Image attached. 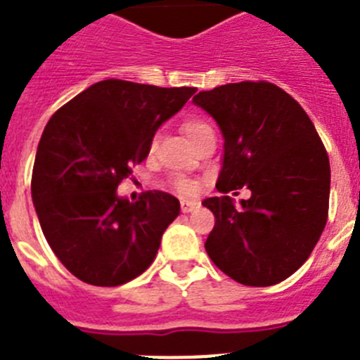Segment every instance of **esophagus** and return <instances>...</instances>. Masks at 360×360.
Segmentation results:
<instances>
[{"instance_id": "esophagus-1", "label": "esophagus", "mask_w": 360, "mask_h": 360, "mask_svg": "<svg viewBox=\"0 0 360 360\" xmlns=\"http://www.w3.org/2000/svg\"><path fill=\"white\" fill-rule=\"evenodd\" d=\"M180 207H182V212H191V211H195V209L200 207V202H189V200H182Z\"/></svg>"}]
</instances>
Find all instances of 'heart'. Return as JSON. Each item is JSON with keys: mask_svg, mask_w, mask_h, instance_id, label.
I'll list each match as a JSON object with an SVG mask.
<instances>
[{"mask_svg": "<svg viewBox=\"0 0 360 360\" xmlns=\"http://www.w3.org/2000/svg\"><path fill=\"white\" fill-rule=\"evenodd\" d=\"M184 131H186L187 139H189L193 144L198 141L200 136H203L205 133L212 131V128L209 126L207 122H203L202 119H187L184 122ZM173 186L178 193H182V195H193L198 191V182L196 180H191V178L186 176H176L173 180Z\"/></svg>", "mask_w": 360, "mask_h": 360, "instance_id": "heart-1", "label": "heart"}]
</instances>
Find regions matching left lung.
<instances>
[{"instance_id": "left-lung-1", "label": "left lung", "mask_w": 360, "mask_h": 360, "mask_svg": "<svg viewBox=\"0 0 360 360\" xmlns=\"http://www.w3.org/2000/svg\"><path fill=\"white\" fill-rule=\"evenodd\" d=\"M224 135L216 218L205 250L247 287H270L308 259L328 218L330 160L297 101L272 82H231L193 97ZM247 186L249 200L227 192Z\"/></svg>"}]
</instances>
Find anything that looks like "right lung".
<instances>
[{"label": "right lung", "mask_w": 360, "mask_h": 360, "mask_svg": "<svg viewBox=\"0 0 360 360\" xmlns=\"http://www.w3.org/2000/svg\"><path fill=\"white\" fill-rule=\"evenodd\" d=\"M195 91L108 79L49 120L32 171V202L50 249L81 281L119 287L153 263L180 202L162 191L129 202L117 187Z\"/></svg>", "instance_id": "right-lung-1"}]
</instances>
